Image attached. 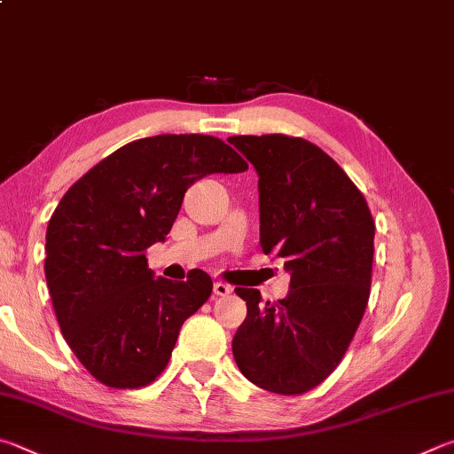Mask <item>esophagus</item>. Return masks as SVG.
<instances>
[{"label":"esophagus","instance_id":"obj_1","mask_svg":"<svg viewBox=\"0 0 454 454\" xmlns=\"http://www.w3.org/2000/svg\"><path fill=\"white\" fill-rule=\"evenodd\" d=\"M214 294H216V295H228V294H232V287H230L228 284H224V282H216V284H214Z\"/></svg>","mask_w":454,"mask_h":454}]
</instances>
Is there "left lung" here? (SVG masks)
<instances>
[{
	"label": "left lung",
	"instance_id": "obj_1",
	"mask_svg": "<svg viewBox=\"0 0 454 454\" xmlns=\"http://www.w3.org/2000/svg\"><path fill=\"white\" fill-rule=\"evenodd\" d=\"M255 172L260 246L284 258L290 294L260 303L254 287H236L248 306L232 351L246 379L278 395H301L340 365L364 317L375 222L365 196L319 146L300 137H230Z\"/></svg>",
	"mask_w": 454,
	"mask_h": 454
}]
</instances>
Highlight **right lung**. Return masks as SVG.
I'll list each match as a JSON object with an SVG mask.
<instances>
[{"mask_svg": "<svg viewBox=\"0 0 454 454\" xmlns=\"http://www.w3.org/2000/svg\"><path fill=\"white\" fill-rule=\"evenodd\" d=\"M232 146L208 135H156L121 146L73 184L45 236V279L65 341L113 389L159 377L184 321L210 298L202 270L154 278L146 248L164 242L184 192L214 172H244Z\"/></svg>", "mask_w": 454, "mask_h": 454, "instance_id": "1", "label": "right lung"}]
</instances>
